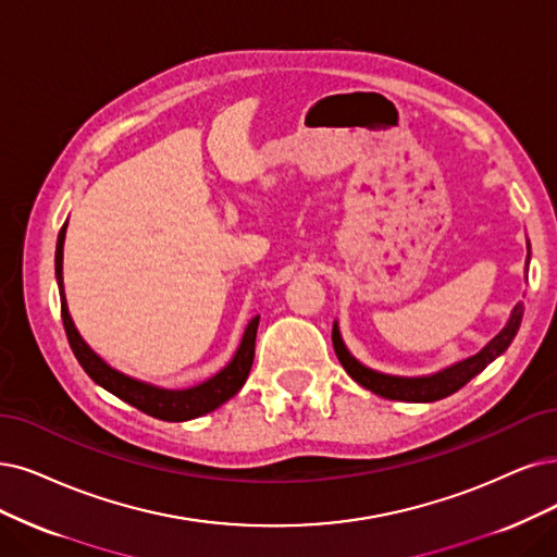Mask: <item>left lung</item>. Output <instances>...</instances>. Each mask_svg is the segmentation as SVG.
<instances>
[{"instance_id": "8db88e82", "label": "left lung", "mask_w": 557, "mask_h": 557, "mask_svg": "<svg viewBox=\"0 0 557 557\" xmlns=\"http://www.w3.org/2000/svg\"><path fill=\"white\" fill-rule=\"evenodd\" d=\"M528 250H530V245H528ZM528 261H530V252H528ZM528 261H525V273H528ZM521 319H523V302L513 307L507 325L482 348L480 354L470 356V358L451 364V367L443 369V372H436L431 376H416V379L389 376V374H381V372H374V369L364 367L362 362H358L351 354H348V348L342 342L337 323L333 325V346H335V354H337L342 367L346 369V374L351 376L356 383H360L362 387L372 389L374 395L385 397V399H395V401L426 404V401H438L443 397L455 395L457 389H461L472 376H478L488 362H493L500 354H505L511 339L519 333Z\"/></svg>"}]
</instances>
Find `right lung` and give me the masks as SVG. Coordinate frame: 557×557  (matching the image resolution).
Segmentation results:
<instances>
[{"instance_id": "add662e5", "label": "right lung", "mask_w": 557, "mask_h": 557, "mask_svg": "<svg viewBox=\"0 0 557 557\" xmlns=\"http://www.w3.org/2000/svg\"><path fill=\"white\" fill-rule=\"evenodd\" d=\"M64 238H66V224L61 226L59 238H57V255H54V273L59 282V298H61V321H64L66 327V337L73 348V354L82 369L96 381L100 387H106L108 393L119 397L121 401H126L135 406L141 413H147L151 418L164 420V422H185V420H195L199 416L211 413L218 406L224 401H230L238 389L245 385L247 374L252 369L255 360V339H257V327H259V317H255L245 327V335L240 339V346L232 362L226 364L222 372H218L213 379L203 381L195 387L188 389H164L156 387L149 383H141L137 379H131L126 374L116 372L100 356H96L87 342L79 337L75 331V323L69 314L66 307V296H64V280H61V261H64Z\"/></svg>"}]
</instances>
